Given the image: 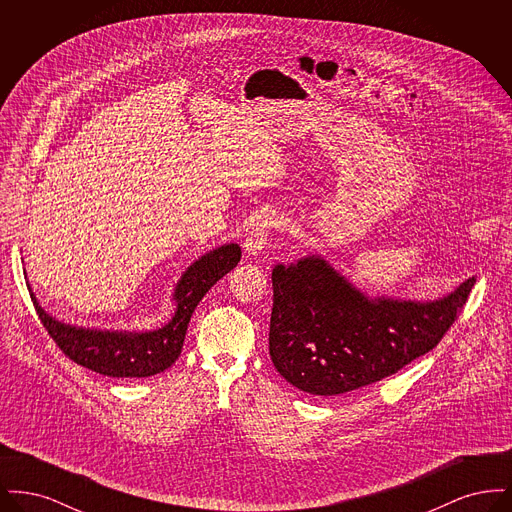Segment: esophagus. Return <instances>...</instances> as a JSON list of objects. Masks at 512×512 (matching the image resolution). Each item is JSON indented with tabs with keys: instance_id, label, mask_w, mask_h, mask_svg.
Here are the masks:
<instances>
[{
	"instance_id": "obj_1",
	"label": "esophagus",
	"mask_w": 512,
	"mask_h": 512,
	"mask_svg": "<svg viewBox=\"0 0 512 512\" xmlns=\"http://www.w3.org/2000/svg\"><path fill=\"white\" fill-rule=\"evenodd\" d=\"M270 219L259 220L245 236L244 249L249 257H257L267 247L268 232H270Z\"/></svg>"
}]
</instances>
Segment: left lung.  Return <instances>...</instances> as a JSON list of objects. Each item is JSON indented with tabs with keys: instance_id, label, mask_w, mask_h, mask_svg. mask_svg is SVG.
I'll return each instance as SVG.
<instances>
[{
	"instance_id": "left-lung-1",
	"label": "left lung",
	"mask_w": 512,
	"mask_h": 512,
	"mask_svg": "<svg viewBox=\"0 0 512 512\" xmlns=\"http://www.w3.org/2000/svg\"><path fill=\"white\" fill-rule=\"evenodd\" d=\"M476 278L434 301L368 295L320 255L272 268L268 351L297 390L340 395L395 374L438 345Z\"/></svg>"
}]
</instances>
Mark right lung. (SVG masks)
Instances as JSON below:
<instances>
[{
  "label": "right lung",
  "instance_id": "obj_1",
  "mask_svg": "<svg viewBox=\"0 0 512 512\" xmlns=\"http://www.w3.org/2000/svg\"><path fill=\"white\" fill-rule=\"evenodd\" d=\"M240 257L238 244L220 245L201 255L174 286L172 301L176 307L171 320L157 330L144 332L99 330L61 322L44 311L28 282L26 288L49 336L76 365L111 378H146L167 370L180 357L197 303L240 263Z\"/></svg>",
  "mask_w": 512,
  "mask_h": 512
}]
</instances>
